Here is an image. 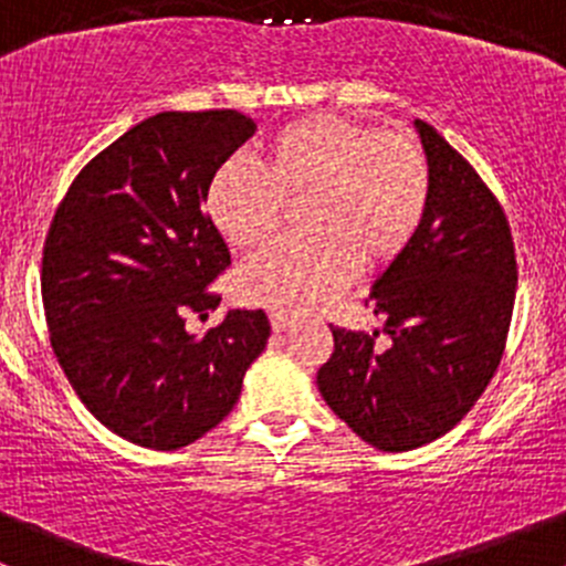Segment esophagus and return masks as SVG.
<instances>
[{
  "label": "esophagus",
  "instance_id": "obj_1",
  "mask_svg": "<svg viewBox=\"0 0 566 566\" xmlns=\"http://www.w3.org/2000/svg\"><path fill=\"white\" fill-rule=\"evenodd\" d=\"M270 324H272V332H285L291 326V316L283 311H272L270 313Z\"/></svg>",
  "mask_w": 566,
  "mask_h": 566
}]
</instances>
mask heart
<instances>
[{"label":"heart","mask_w":566,"mask_h":566,"mask_svg":"<svg viewBox=\"0 0 566 566\" xmlns=\"http://www.w3.org/2000/svg\"><path fill=\"white\" fill-rule=\"evenodd\" d=\"M259 171L220 166L207 214L231 248L259 250L277 237L285 207H300L305 237L255 255L234 277L244 305L311 311L398 261L430 203V163L417 138L337 114L283 125L261 147Z\"/></svg>","instance_id":"b5f03b06"}]
</instances>
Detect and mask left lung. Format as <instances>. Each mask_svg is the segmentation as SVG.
Instances as JSON below:
<instances>
[{
	"label": "left lung",
	"instance_id": "obj_1",
	"mask_svg": "<svg viewBox=\"0 0 566 566\" xmlns=\"http://www.w3.org/2000/svg\"><path fill=\"white\" fill-rule=\"evenodd\" d=\"M430 203L417 237L365 305L389 340L332 326L318 392L363 441L409 452L452 430L496 373L515 305L517 264L499 198L458 149L417 119Z\"/></svg>",
	"mask_w": 566,
	"mask_h": 566
}]
</instances>
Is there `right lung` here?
Here are the masks:
<instances>
[{"mask_svg":"<svg viewBox=\"0 0 566 566\" xmlns=\"http://www.w3.org/2000/svg\"><path fill=\"white\" fill-rule=\"evenodd\" d=\"M255 133L240 111H163L92 157L56 207L43 248L51 348L108 430L179 450L223 422L264 352V311H229L203 335L207 291L231 264L203 212L214 171Z\"/></svg>","mask_w":566,"mask_h":566,"instance_id":"right-lung-1","label":"right lung"}]
</instances>
